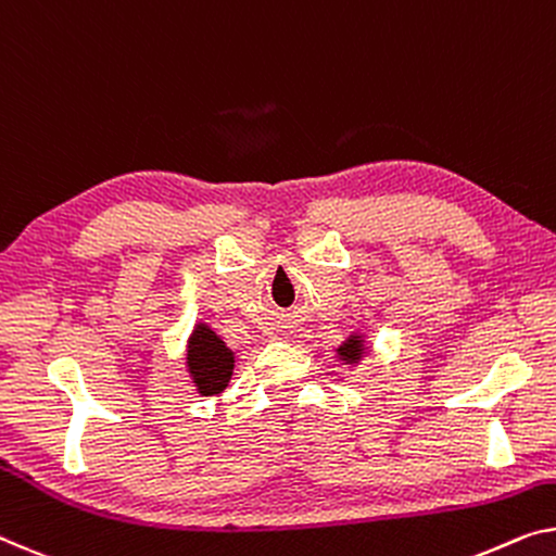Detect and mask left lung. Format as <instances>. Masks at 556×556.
<instances>
[{"label":"left lung","instance_id":"1","mask_svg":"<svg viewBox=\"0 0 556 556\" xmlns=\"http://www.w3.org/2000/svg\"><path fill=\"white\" fill-rule=\"evenodd\" d=\"M337 354L339 357H342L344 362H359V357L364 354V342H362V337H357V334H352L350 339H346V342L339 346L337 350Z\"/></svg>","mask_w":556,"mask_h":556}]
</instances>
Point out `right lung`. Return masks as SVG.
<instances>
[{
	"label": "right lung",
	"mask_w": 556,
	"mask_h": 556,
	"mask_svg": "<svg viewBox=\"0 0 556 556\" xmlns=\"http://www.w3.org/2000/svg\"><path fill=\"white\" fill-rule=\"evenodd\" d=\"M187 369L194 379L197 392L202 396H212L225 392L231 369H235V352L214 334L206 325H197L189 337L187 350Z\"/></svg>",
	"instance_id": "add662e5"
}]
</instances>
